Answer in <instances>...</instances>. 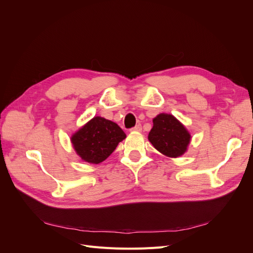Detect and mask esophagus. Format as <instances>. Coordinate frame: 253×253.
I'll return each instance as SVG.
<instances>
[{
    "mask_svg": "<svg viewBox=\"0 0 253 253\" xmlns=\"http://www.w3.org/2000/svg\"><path fill=\"white\" fill-rule=\"evenodd\" d=\"M141 129H142L141 125H137V126H135L133 128H131V131H133V132H140Z\"/></svg>",
    "mask_w": 253,
    "mask_h": 253,
    "instance_id": "34e87169",
    "label": "esophagus"
}]
</instances>
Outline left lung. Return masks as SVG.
Here are the masks:
<instances>
[{"mask_svg": "<svg viewBox=\"0 0 253 253\" xmlns=\"http://www.w3.org/2000/svg\"><path fill=\"white\" fill-rule=\"evenodd\" d=\"M191 135L186 127L170 114H159L153 119L149 140L168 157H178L187 151Z\"/></svg>", "mask_w": 253, "mask_h": 253, "instance_id": "obj_1", "label": "left lung"}]
</instances>
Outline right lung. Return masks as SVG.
Wrapping results in <instances>:
<instances>
[{
	"instance_id": "1",
	"label": "right lung",
	"mask_w": 253,
	"mask_h": 253,
	"mask_svg": "<svg viewBox=\"0 0 253 253\" xmlns=\"http://www.w3.org/2000/svg\"><path fill=\"white\" fill-rule=\"evenodd\" d=\"M126 134L115 122L94 117L72 137L77 154L90 164H100L117 148Z\"/></svg>"
}]
</instances>
